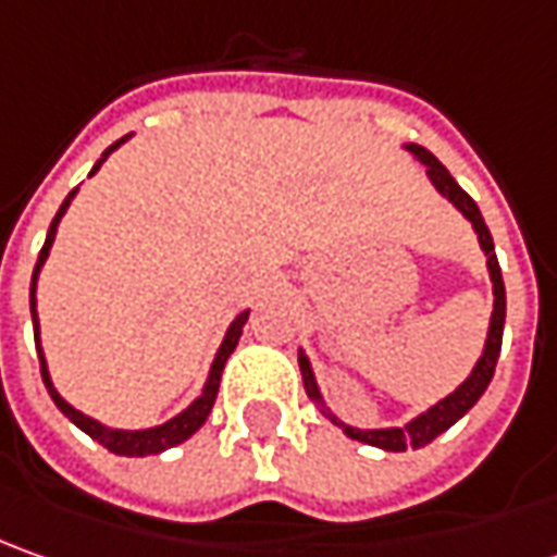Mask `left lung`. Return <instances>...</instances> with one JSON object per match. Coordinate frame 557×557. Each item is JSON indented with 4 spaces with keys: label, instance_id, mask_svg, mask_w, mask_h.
<instances>
[{
    "label": "left lung",
    "instance_id": "obj_1",
    "mask_svg": "<svg viewBox=\"0 0 557 557\" xmlns=\"http://www.w3.org/2000/svg\"><path fill=\"white\" fill-rule=\"evenodd\" d=\"M412 157L419 160V163L429 165V178L432 184L447 197V200L466 215V219L474 224V231H478V240H481V249H484V256H487V268H490V280H493V317H490V333H487V345H484V355L478 360V367L471 370V375L450 394V397H444L441 404H434L432 410L422 412V416H416L410 425H404V429H379V432H363V429H351V425H345V422H338L336 416L330 410H323L336 425H342V432L348 434V437H355L360 444H370V447H382V450H392V453H404V450H416V447H425V444H432L437 434H444L450 429L453 422H459L466 412L478 404V397L487 392L490 379H493V370H496V360H499V348H503V326H506V283H503V271H499V261H496V252H493V237H490L487 224H484V215H481V209H478V202L471 200L469 194L456 184L450 172L441 165V160L429 153L425 147L419 145H407ZM298 367H301V382H305V392L308 397L323 407V397L317 392V382L314 373H311V363H308V357L298 355Z\"/></svg>",
    "mask_w": 557,
    "mask_h": 557
}]
</instances>
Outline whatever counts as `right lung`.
<instances>
[{
  "mask_svg": "<svg viewBox=\"0 0 557 557\" xmlns=\"http://www.w3.org/2000/svg\"><path fill=\"white\" fill-rule=\"evenodd\" d=\"M125 138H128V135H125ZM125 138H120L116 145L107 147L104 153H101V160H98V163H95V169H91V175L101 169V163H104L107 157H110L116 147L123 145ZM73 197H76V190H70L67 200L61 202L58 215H54V221H51L49 237H46V246H42V252H39V261H36V268H33V280H29V311H33V330H36V351H39V370H42V382H46V388H49L51 400L58 404V410L64 412L70 422L76 425V429H83V432H86L91 441H98L101 447H107L110 453H116V456H153V453H163V450H169V447H175V444L187 441V437L197 432L202 422L209 419L212 404H215V397H219V382H221V373H224V363H227V357H231V351H234V348H237V342H240L243 323H246L249 311H243V314L237 317L234 323H231V330H227V336H224V342H221L219 355H215V363H212V373H209V382H206V388H202L200 397H197V400H194L187 410L178 412L175 419H169L165 425L147 429V432H113V429H107V425H101V422H95V419L83 416L79 410H73L67 400L54 392V385H51L49 370H46V357H42V348H39V320H36V277H39V268H42V264H46V259H49L51 243H54V234H58V221H61V215L67 212V206Z\"/></svg>",
  "mask_w": 557,
  "mask_h": 557,
  "instance_id": "1",
  "label": "right lung"
}]
</instances>
